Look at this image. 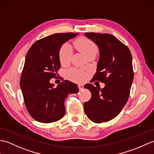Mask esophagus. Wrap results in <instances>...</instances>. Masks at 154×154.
Instances as JSON below:
<instances>
[{"mask_svg": "<svg viewBox=\"0 0 154 154\" xmlns=\"http://www.w3.org/2000/svg\"><path fill=\"white\" fill-rule=\"evenodd\" d=\"M78 87H79V89L80 91H81V90H83V89L84 88V86H83V85L79 84V85H78Z\"/></svg>", "mask_w": 154, "mask_h": 154, "instance_id": "obj_1", "label": "esophagus"}]
</instances>
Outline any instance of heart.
Returning a JSON list of instances; mask_svg holds the SVG:
<instances>
[{"instance_id": "1", "label": "heart", "mask_w": 154, "mask_h": 154, "mask_svg": "<svg viewBox=\"0 0 154 154\" xmlns=\"http://www.w3.org/2000/svg\"><path fill=\"white\" fill-rule=\"evenodd\" d=\"M75 46L85 56H87L88 54L94 51H97V47L94 42L86 38H81L78 39L75 42ZM72 54L73 50L71 46L68 43L64 44L60 50L59 58L60 63L63 65L68 63L71 58V56H72ZM67 77L71 80L79 82L83 81L86 75L83 71L72 68L67 71Z\"/></svg>"}]
</instances>
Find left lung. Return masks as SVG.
<instances>
[{
	"mask_svg": "<svg viewBox=\"0 0 154 154\" xmlns=\"http://www.w3.org/2000/svg\"><path fill=\"white\" fill-rule=\"evenodd\" d=\"M85 35L98 46L100 52L92 80L105 84L101 89L92 84L85 85V88L91 91L92 96L84 103L85 112L94 123H101L115 118L126 104L134 77L133 60L127 46L113 35Z\"/></svg>",
	"mask_w": 154,
	"mask_h": 154,
	"instance_id": "8db88e82",
	"label": "left lung"
}]
</instances>
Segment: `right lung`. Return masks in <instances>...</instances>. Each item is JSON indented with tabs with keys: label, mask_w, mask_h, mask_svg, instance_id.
Returning a JSON list of instances; mask_svg holds the SVG:
<instances>
[{
	"label": "right lung",
	"mask_w": 154,
	"mask_h": 154,
	"mask_svg": "<svg viewBox=\"0 0 154 154\" xmlns=\"http://www.w3.org/2000/svg\"><path fill=\"white\" fill-rule=\"evenodd\" d=\"M78 33H56L36 41L27 53L20 79V87L27 109L34 119L49 123L65 115L64 101L67 96L77 93L76 84L65 80L54 87L50 80L60 68L62 46Z\"/></svg>",
	"instance_id": "obj_1"
}]
</instances>
